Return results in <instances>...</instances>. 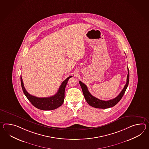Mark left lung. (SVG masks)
Listing matches in <instances>:
<instances>
[{"label":"left lung","instance_id":"8db88e82","mask_svg":"<svg viewBox=\"0 0 149 149\" xmlns=\"http://www.w3.org/2000/svg\"><path fill=\"white\" fill-rule=\"evenodd\" d=\"M127 72L128 73H127V83L124 86V87L123 89V90L121 91L120 94L118 95L116 97L108 101L101 100L93 96L88 91L87 86L84 84V83H82L81 81H79V84L81 86V87L82 88L86 101L91 107L96 108H99V109H107V108H109L115 106L116 104L118 103V102L121 100V98H122L124 94L125 93L128 86L129 82V70L128 68V66H127Z\"/></svg>","mask_w":149,"mask_h":149}]
</instances>
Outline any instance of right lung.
I'll return each mask as SVG.
<instances>
[{
  "label": "right lung",
  "instance_id": "1",
  "mask_svg": "<svg viewBox=\"0 0 149 149\" xmlns=\"http://www.w3.org/2000/svg\"><path fill=\"white\" fill-rule=\"evenodd\" d=\"M72 77V76H69L62 83L56 94L48 97H37L29 94L24 87L22 75H20V80L22 89L24 94L35 107L42 110H52L58 108L63 104L65 98V86L68 81Z\"/></svg>",
  "mask_w": 149,
  "mask_h": 149
}]
</instances>
